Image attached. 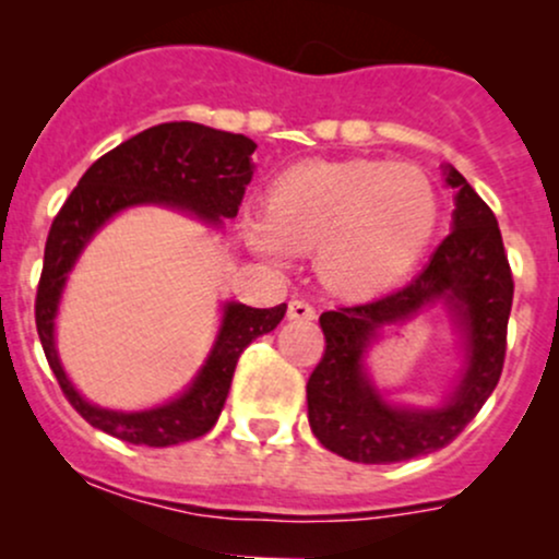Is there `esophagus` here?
Masks as SVG:
<instances>
[{
    "instance_id": "esophagus-1",
    "label": "esophagus",
    "mask_w": 559,
    "mask_h": 559,
    "mask_svg": "<svg viewBox=\"0 0 559 559\" xmlns=\"http://www.w3.org/2000/svg\"><path fill=\"white\" fill-rule=\"evenodd\" d=\"M288 318L292 320H312L316 318V307L305 299H292L288 301Z\"/></svg>"
}]
</instances>
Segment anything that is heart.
<instances>
[{
  "instance_id": "heart-1",
  "label": "heart",
  "mask_w": 559,
  "mask_h": 559,
  "mask_svg": "<svg viewBox=\"0 0 559 559\" xmlns=\"http://www.w3.org/2000/svg\"><path fill=\"white\" fill-rule=\"evenodd\" d=\"M271 207L241 213L243 239L273 262L320 249V271L349 294L400 281L431 241L439 194L415 165L383 159L305 163L278 178Z\"/></svg>"
}]
</instances>
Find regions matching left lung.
<instances>
[{"mask_svg":"<svg viewBox=\"0 0 559 559\" xmlns=\"http://www.w3.org/2000/svg\"><path fill=\"white\" fill-rule=\"evenodd\" d=\"M452 234L407 286L365 305L320 316L325 352L307 381V418L318 441L338 457L389 465L436 452L457 439L499 383L512 307L510 262L489 204L454 168ZM444 304L464 333L466 368L441 408H402L382 400L364 373L361 355L383 324Z\"/></svg>","mask_w":559,"mask_h":559,"instance_id":"left-lung-1","label":"left lung"}]
</instances>
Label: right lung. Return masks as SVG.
I'll list each match as a JSON object with an SVG mask.
<instances>
[{"label":"right lung","instance_id":"right-lung-1","mask_svg":"<svg viewBox=\"0 0 559 559\" xmlns=\"http://www.w3.org/2000/svg\"><path fill=\"white\" fill-rule=\"evenodd\" d=\"M254 150L258 144L241 133L186 120L152 126L96 159L52 221L36 292V331L62 394L99 431L144 447H170L204 436L221 418L241 352L286 316V305L258 310L228 301L213 352L194 383L168 404L141 413L88 404L68 381L55 349V316L62 288L96 230L120 210L136 204H165L221 226L223 217L239 213L254 173Z\"/></svg>","mask_w":559,"mask_h":559}]
</instances>
